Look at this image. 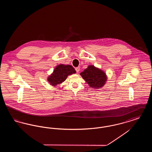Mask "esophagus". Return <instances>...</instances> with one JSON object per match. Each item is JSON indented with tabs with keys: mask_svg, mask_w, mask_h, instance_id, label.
Masks as SVG:
<instances>
[{
	"mask_svg": "<svg viewBox=\"0 0 152 152\" xmlns=\"http://www.w3.org/2000/svg\"><path fill=\"white\" fill-rule=\"evenodd\" d=\"M75 69H76V72L77 73L79 72L80 71V67L79 66H78V67H77V68H75Z\"/></svg>",
	"mask_w": 152,
	"mask_h": 152,
	"instance_id": "obj_1",
	"label": "esophagus"
}]
</instances>
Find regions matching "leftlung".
<instances>
[{
  "label": "left lung",
  "instance_id": "left-lung-1",
  "mask_svg": "<svg viewBox=\"0 0 152 152\" xmlns=\"http://www.w3.org/2000/svg\"><path fill=\"white\" fill-rule=\"evenodd\" d=\"M91 88L100 89L107 81L105 71L93 65H88L86 69L80 74Z\"/></svg>",
  "mask_w": 152,
  "mask_h": 152
}]
</instances>
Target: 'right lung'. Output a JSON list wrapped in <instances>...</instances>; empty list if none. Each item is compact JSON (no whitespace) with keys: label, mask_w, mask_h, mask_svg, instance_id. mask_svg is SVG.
Here are the masks:
<instances>
[{"label":"right lung","mask_w":152,"mask_h":152,"mask_svg":"<svg viewBox=\"0 0 152 152\" xmlns=\"http://www.w3.org/2000/svg\"><path fill=\"white\" fill-rule=\"evenodd\" d=\"M76 73L72 65L59 64L55 68L53 72L48 77L47 81L52 86L56 87L64 82L69 75Z\"/></svg>","instance_id":"add662e5"}]
</instances>
